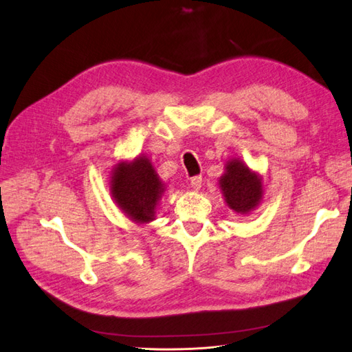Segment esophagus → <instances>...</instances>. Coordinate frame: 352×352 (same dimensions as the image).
<instances>
[{
	"mask_svg": "<svg viewBox=\"0 0 352 352\" xmlns=\"http://www.w3.org/2000/svg\"><path fill=\"white\" fill-rule=\"evenodd\" d=\"M202 185V176H194L190 177V186H192L195 190H198Z\"/></svg>",
	"mask_w": 352,
	"mask_h": 352,
	"instance_id": "obj_1",
	"label": "esophagus"
}]
</instances>
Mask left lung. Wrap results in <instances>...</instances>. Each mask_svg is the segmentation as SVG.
Wrapping results in <instances>:
<instances>
[{
	"instance_id": "1",
	"label": "left lung",
	"mask_w": 352,
	"mask_h": 352,
	"mask_svg": "<svg viewBox=\"0 0 352 352\" xmlns=\"http://www.w3.org/2000/svg\"><path fill=\"white\" fill-rule=\"evenodd\" d=\"M219 185L229 208L239 214H248L261 202V177L238 158H232L226 163Z\"/></svg>"
}]
</instances>
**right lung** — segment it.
<instances>
[{
	"label": "right lung",
	"instance_id": "1",
	"mask_svg": "<svg viewBox=\"0 0 352 352\" xmlns=\"http://www.w3.org/2000/svg\"><path fill=\"white\" fill-rule=\"evenodd\" d=\"M110 185L116 204L131 220L148 223L155 219V208L166 186L150 158L140 155L131 163L116 164Z\"/></svg>",
	"mask_w": 352,
	"mask_h": 352
}]
</instances>
